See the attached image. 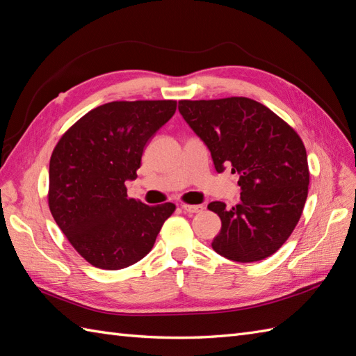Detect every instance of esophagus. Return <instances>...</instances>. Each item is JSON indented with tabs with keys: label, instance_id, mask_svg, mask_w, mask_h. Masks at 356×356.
<instances>
[{
	"label": "esophagus",
	"instance_id": "1",
	"mask_svg": "<svg viewBox=\"0 0 356 356\" xmlns=\"http://www.w3.org/2000/svg\"><path fill=\"white\" fill-rule=\"evenodd\" d=\"M181 209H184L188 213H197V212H202L204 208L202 204H186V203H184V204H181Z\"/></svg>",
	"mask_w": 356,
	"mask_h": 356
}]
</instances>
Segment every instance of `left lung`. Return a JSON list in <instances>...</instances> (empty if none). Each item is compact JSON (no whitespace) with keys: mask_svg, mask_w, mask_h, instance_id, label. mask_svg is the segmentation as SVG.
Segmentation results:
<instances>
[{"mask_svg":"<svg viewBox=\"0 0 356 356\" xmlns=\"http://www.w3.org/2000/svg\"><path fill=\"white\" fill-rule=\"evenodd\" d=\"M179 112L208 145L218 172H238L241 202H212L221 230L212 249L236 262L276 253L293 234L308 197L307 150L296 130L252 98L180 100Z\"/></svg>","mask_w":356,"mask_h":356,"instance_id":"8db88e82","label":"left lung"}]
</instances>
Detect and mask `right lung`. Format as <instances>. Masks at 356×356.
<instances>
[{"label": "right lung", "mask_w": 356, "mask_h": 356, "mask_svg": "<svg viewBox=\"0 0 356 356\" xmlns=\"http://www.w3.org/2000/svg\"><path fill=\"white\" fill-rule=\"evenodd\" d=\"M175 100L112 102L65 131L49 159L48 206L57 226L90 266L120 270L153 249L176 204L127 197L144 147L176 112Z\"/></svg>", "instance_id": "obj_1"}]
</instances>
